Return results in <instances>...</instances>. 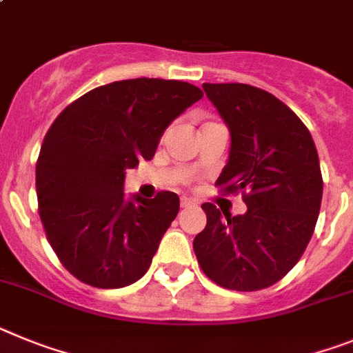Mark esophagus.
Wrapping results in <instances>:
<instances>
[{
    "label": "esophagus",
    "mask_w": 353,
    "mask_h": 353,
    "mask_svg": "<svg viewBox=\"0 0 353 353\" xmlns=\"http://www.w3.org/2000/svg\"><path fill=\"white\" fill-rule=\"evenodd\" d=\"M195 206V201L190 197H181V208H190Z\"/></svg>",
    "instance_id": "34e87169"
}]
</instances>
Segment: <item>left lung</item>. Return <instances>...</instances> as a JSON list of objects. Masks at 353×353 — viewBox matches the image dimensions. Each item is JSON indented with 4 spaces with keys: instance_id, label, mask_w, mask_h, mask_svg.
<instances>
[{
    "instance_id": "obj_1",
    "label": "left lung",
    "mask_w": 353,
    "mask_h": 353,
    "mask_svg": "<svg viewBox=\"0 0 353 353\" xmlns=\"http://www.w3.org/2000/svg\"><path fill=\"white\" fill-rule=\"evenodd\" d=\"M202 88L231 133L216 186L241 192L247 211L231 216L204 202L208 223L195 236V256L219 286L263 290L299 263L314 232L323 194L316 147L304 122L270 92L245 83Z\"/></svg>"
}]
</instances>
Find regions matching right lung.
I'll use <instances>...</instances> for the list:
<instances>
[{
	"label": "right lung",
	"instance_id": "obj_1",
	"mask_svg": "<svg viewBox=\"0 0 353 353\" xmlns=\"http://www.w3.org/2000/svg\"><path fill=\"white\" fill-rule=\"evenodd\" d=\"M202 96L177 79H124L87 92L54 119L37 159L39 214L58 259L81 283L115 290L149 270L179 197L128 201L125 170L151 159L168 124Z\"/></svg>",
	"mask_w": 353,
	"mask_h": 353
}]
</instances>
